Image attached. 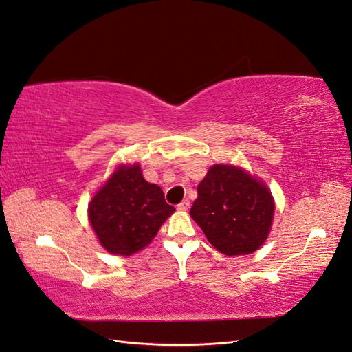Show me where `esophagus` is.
I'll return each instance as SVG.
<instances>
[{
  "instance_id": "obj_1",
  "label": "esophagus",
  "mask_w": 352,
  "mask_h": 352,
  "mask_svg": "<svg viewBox=\"0 0 352 352\" xmlns=\"http://www.w3.org/2000/svg\"><path fill=\"white\" fill-rule=\"evenodd\" d=\"M188 206H190V201H188V199H184V201H182V202L178 204L177 208H178L179 211H187V210H188Z\"/></svg>"
}]
</instances>
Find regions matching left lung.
<instances>
[{
  "label": "left lung",
  "instance_id": "obj_1",
  "mask_svg": "<svg viewBox=\"0 0 352 352\" xmlns=\"http://www.w3.org/2000/svg\"><path fill=\"white\" fill-rule=\"evenodd\" d=\"M275 204L267 187L241 168L214 165L197 186L190 215L226 256L251 254L266 241Z\"/></svg>",
  "mask_w": 352,
  "mask_h": 352
}]
</instances>
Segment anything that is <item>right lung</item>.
I'll return each mask as SVG.
<instances>
[{
	"mask_svg": "<svg viewBox=\"0 0 352 352\" xmlns=\"http://www.w3.org/2000/svg\"><path fill=\"white\" fill-rule=\"evenodd\" d=\"M174 211L162 188L147 183L135 164L120 166L94 196L89 220L108 253L131 256L150 244Z\"/></svg>",
	"mask_w": 352,
	"mask_h": 352,
	"instance_id": "add662e5",
	"label": "right lung"
}]
</instances>
